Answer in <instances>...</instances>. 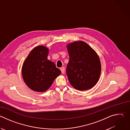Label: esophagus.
Listing matches in <instances>:
<instances>
[{"label":"esophagus","mask_w":130,"mask_h":130,"mask_svg":"<svg viewBox=\"0 0 130 130\" xmlns=\"http://www.w3.org/2000/svg\"><path fill=\"white\" fill-rule=\"evenodd\" d=\"M61 70L62 71V73L63 74H64L65 73V68L64 67H62V68H61Z\"/></svg>","instance_id":"34e87169"}]
</instances>
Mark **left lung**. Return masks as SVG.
Wrapping results in <instances>:
<instances>
[{"mask_svg":"<svg viewBox=\"0 0 130 130\" xmlns=\"http://www.w3.org/2000/svg\"><path fill=\"white\" fill-rule=\"evenodd\" d=\"M66 47L69 55L66 73L71 85L79 90L93 87L99 79L101 71L96 52L81 41L69 43Z\"/></svg>","mask_w":130,"mask_h":130,"instance_id":"1","label":"left lung"}]
</instances>
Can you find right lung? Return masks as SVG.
Wrapping results in <instances>:
<instances>
[{
	"label": "right lung",
	"instance_id": "add662e5",
	"mask_svg": "<svg viewBox=\"0 0 130 130\" xmlns=\"http://www.w3.org/2000/svg\"><path fill=\"white\" fill-rule=\"evenodd\" d=\"M49 50L44 46L35 47L30 52L22 68L23 80L31 89L44 92L61 73L55 64L48 60Z\"/></svg>",
	"mask_w": 130,
	"mask_h": 130
}]
</instances>
